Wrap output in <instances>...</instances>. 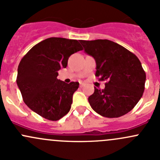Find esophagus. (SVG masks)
Instances as JSON below:
<instances>
[{"mask_svg":"<svg viewBox=\"0 0 160 160\" xmlns=\"http://www.w3.org/2000/svg\"><path fill=\"white\" fill-rule=\"evenodd\" d=\"M83 86H84V83H80V88H83Z\"/></svg>","mask_w":160,"mask_h":160,"instance_id":"34e87169","label":"esophagus"}]
</instances>
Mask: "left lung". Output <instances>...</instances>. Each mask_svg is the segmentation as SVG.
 Returning <instances> with one entry per match:
<instances>
[{"instance_id": "left-lung-1", "label": "left lung", "mask_w": 160, "mask_h": 160, "mask_svg": "<svg viewBox=\"0 0 160 160\" xmlns=\"http://www.w3.org/2000/svg\"><path fill=\"white\" fill-rule=\"evenodd\" d=\"M85 52L96 61L99 80H106L103 90L94 88L88 98L93 110L103 117L118 118L134 108L145 90L146 72L134 53L108 39L80 40Z\"/></svg>"}]
</instances>
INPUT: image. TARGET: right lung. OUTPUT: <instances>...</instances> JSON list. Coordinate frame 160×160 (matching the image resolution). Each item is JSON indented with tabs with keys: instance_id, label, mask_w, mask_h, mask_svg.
<instances>
[{
	"instance_id": "add662e5",
	"label": "right lung",
	"mask_w": 160,
	"mask_h": 160,
	"mask_svg": "<svg viewBox=\"0 0 160 160\" xmlns=\"http://www.w3.org/2000/svg\"><path fill=\"white\" fill-rule=\"evenodd\" d=\"M83 50L79 42L64 38H46L34 46L21 60L17 84L24 102L32 111L49 121H58L70 110L78 82L58 80L69 57Z\"/></svg>"
}]
</instances>
